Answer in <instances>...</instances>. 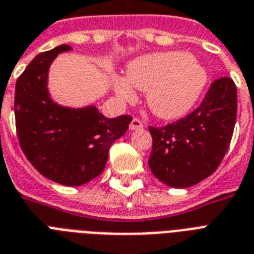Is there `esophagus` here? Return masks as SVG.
I'll return each mask as SVG.
<instances>
[{"label": "esophagus", "mask_w": 254, "mask_h": 254, "mask_svg": "<svg viewBox=\"0 0 254 254\" xmlns=\"http://www.w3.org/2000/svg\"><path fill=\"white\" fill-rule=\"evenodd\" d=\"M129 127H130L131 130H137V129H142L143 127V123H142L138 117H134L133 120H131L130 125H129Z\"/></svg>", "instance_id": "esophagus-1"}]
</instances>
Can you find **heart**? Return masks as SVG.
Listing matches in <instances>:
<instances>
[{"mask_svg": "<svg viewBox=\"0 0 254 254\" xmlns=\"http://www.w3.org/2000/svg\"><path fill=\"white\" fill-rule=\"evenodd\" d=\"M127 79L115 80L117 95L130 102L134 87L147 91V104L164 119L184 115L201 95L206 83L205 70L187 53L164 52L142 56L129 64Z\"/></svg>", "mask_w": 254, "mask_h": 254, "instance_id": "heart-1", "label": "heart"}]
</instances>
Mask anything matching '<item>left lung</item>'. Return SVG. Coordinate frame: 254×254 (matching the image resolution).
I'll use <instances>...</instances> for the list:
<instances>
[{"instance_id": "obj_1", "label": "left lung", "mask_w": 254, "mask_h": 254, "mask_svg": "<svg viewBox=\"0 0 254 254\" xmlns=\"http://www.w3.org/2000/svg\"><path fill=\"white\" fill-rule=\"evenodd\" d=\"M238 115L236 84L230 77L213 80L205 98L187 116L163 127H148L152 150L148 167L174 188L198 184L223 160Z\"/></svg>"}]
</instances>
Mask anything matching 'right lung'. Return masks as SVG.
<instances>
[{
  "mask_svg": "<svg viewBox=\"0 0 254 254\" xmlns=\"http://www.w3.org/2000/svg\"><path fill=\"white\" fill-rule=\"evenodd\" d=\"M59 45L35 57L15 84V127L20 148L28 162L49 180L79 187L102 174L109 147L123 137L131 116L107 119L95 107L70 109L57 106L47 90L49 65Z\"/></svg>",
  "mask_w": 254,
  "mask_h": 254,
  "instance_id": "add662e5",
  "label": "right lung"
}]
</instances>
